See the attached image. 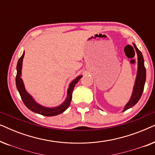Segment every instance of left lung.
<instances>
[{"instance_id":"8db88e82","label":"left lung","mask_w":155,"mask_h":155,"mask_svg":"<svg viewBox=\"0 0 155 155\" xmlns=\"http://www.w3.org/2000/svg\"><path fill=\"white\" fill-rule=\"evenodd\" d=\"M133 46L136 50V52L137 54V64H138V69H137V73L136 80H135V83L134 85V88H133V92L132 97L128 101V103L124 107V111H126L127 109H130L132 107H133L135 104H136L137 101L140 100V97L143 94L144 90V87H145V80H146V69L144 65V58L143 56V54L137 48L135 44H133Z\"/></svg>"}]
</instances>
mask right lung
<instances>
[{
  "label": "right lung",
  "instance_id": "add662e5",
  "mask_svg": "<svg viewBox=\"0 0 155 155\" xmlns=\"http://www.w3.org/2000/svg\"><path fill=\"white\" fill-rule=\"evenodd\" d=\"M25 53H23L22 56L20 57L18 60V64H17V75L15 78L16 81V86L18 89L19 93H20L21 99L25 104V105L28 108L29 110L32 111L35 113L41 114V115L46 116H53L58 115L63 111H65L69 107L71 104V99H72V93H73V89L75 87V84L78 83L82 76L80 75L76 79L73 80L70 84L68 90V96L67 99L64 102H63L61 106L56 108H46L42 107V106L38 104L34 100L30 95H29L26 90H25L24 84H23L22 80L21 79V71H22V60L24 58Z\"/></svg>",
  "mask_w": 155,
  "mask_h": 155
}]
</instances>
